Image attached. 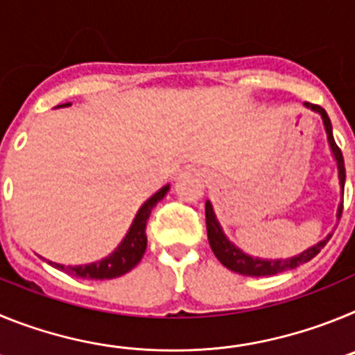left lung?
<instances>
[{"instance_id": "1", "label": "left lung", "mask_w": 355, "mask_h": 355, "mask_svg": "<svg viewBox=\"0 0 355 355\" xmlns=\"http://www.w3.org/2000/svg\"><path fill=\"white\" fill-rule=\"evenodd\" d=\"M306 106L313 108L315 112H318L324 119L325 124V131H327V139L329 144H331V149L334 153V158L338 162V171H340V183L341 188L345 187V162H343V155H341V149L338 147V144L334 142V137H332V126H331V119L329 115L325 114V110L318 105H309L306 103ZM343 213V200H341L340 208H338V218ZM206 229H208V240L209 245H211L213 254L216 256V259L222 263L224 266H227L229 270L236 272V274L241 275H252V277H263V275H275L281 274L284 270H291V268H297V266L304 265L309 259H313L320 250L324 249L325 243L329 241L327 236L325 240H322L320 243H316L315 247L311 249L304 250L302 254L299 256H293L290 259H259V258H252V256H247V254L241 252L240 249L231 243L227 238L224 236L222 233L220 224L216 222V216L213 213L211 205H209V200H206Z\"/></svg>"}]
</instances>
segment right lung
Returning <instances> with one entry per match:
<instances>
[{"mask_svg":"<svg viewBox=\"0 0 355 355\" xmlns=\"http://www.w3.org/2000/svg\"><path fill=\"white\" fill-rule=\"evenodd\" d=\"M167 192L168 187H163L162 190L156 192L147 202H144V206L139 209L137 216H135V220L133 224H131L130 231H128L126 238L122 240V243L115 249L114 254H110L108 258L83 266H64L58 265V263H51L55 268H58V270H64L65 274L81 279H99V281H101V279H114L122 274H126V272H130L135 265H139V261L142 259L147 247V218H149L153 208L158 205Z\"/></svg>","mask_w":355,"mask_h":355,"instance_id":"1","label":"right lung"}]
</instances>
